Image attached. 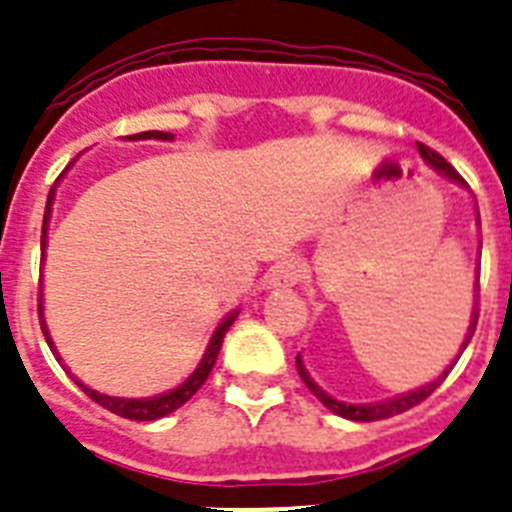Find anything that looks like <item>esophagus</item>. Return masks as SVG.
Masks as SVG:
<instances>
[{
  "mask_svg": "<svg viewBox=\"0 0 512 512\" xmlns=\"http://www.w3.org/2000/svg\"><path fill=\"white\" fill-rule=\"evenodd\" d=\"M303 275V265L296 257H288V260L273 265L270 275H267V283L270 288H288V285H296Z\"/></svg>",
  "mask_w": 512,
  "mask_h": 512,
  "instance_id": "obj_1",
  "label": "esophagus"
}]
</instances>
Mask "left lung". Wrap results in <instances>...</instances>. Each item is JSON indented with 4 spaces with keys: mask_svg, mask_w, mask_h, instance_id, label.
<instances>
[{
    "mask_svg": "<svg viewBox=\"0 0 512 512\" xmlns=\"http://www.w3.org/2000/svg\"><path fill=\"white\" fill-rule=\"evenodd\" d=\"M418 153H421V158L426 160V163L431 165V168H436V170H439V173L449 176L451 181L464 183V178L459 176L457 170L451 168V165L446 163V160L441 158L439 153H436V150H431V147H426V145H421V142H418ZM477 301H480V283H477ZM477 313H480V303H474L472 321H469V331H467V339H464L462 349L467 347L469 339H472V336H474V329H477ZM296 367H298V375H301V380L306 382V388L311 390V393L316 395V398H319L321 403H324L326 408H329V411H334L336 416L349 418V421H380V418H390V416H398V413H405V411H408V408H413V405L423 403V400H426L428 395L434 393V390L439 388L441 382L446 380V375H449V372H451V367H449V370H444V375H441L439 380L428 382V385H423V388L413 390V393L398 395V398L382 400V403H372V405H347V403H339V400H334V398H331V395H326L324 390H321L319 385H316V382L311 380V377H308L306 367H303L301 354H298V357H296Z\"/></svg>",
    "mask_w": 512,
    "mask_h": 512,
    "instance_id": "8db88e82",
    "label": "left lung"
}]
</instances>
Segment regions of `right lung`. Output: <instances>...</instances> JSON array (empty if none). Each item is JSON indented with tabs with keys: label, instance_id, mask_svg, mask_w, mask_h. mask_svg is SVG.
Returning a JSON list of instances; mask_svg holds the SVG:
<instances>
[{
	"label": "right lung",
	"instance_id": "add662e5",
	"mask_svg": "<svg viewBox=\"0 0 512 512\" xmlns=\"http://www.w3.org/2000/svg\"><path fill=\"white\" fill-rule=\"evenodd\" d=\"M127 140H173V135L170 132H158V130H150V132H140V135H130ZM53 196H55V186L50 188L48 193V204H45V216H43V237H40V247H43V255H45V234H48V219H50V206H53ZM38 316H40V329H43L45 334V342H48V347L53 349V342H50V334H48V326H45V319H43V293L38 296ZM234 319H237V313H232V316H227V319L219 324V329L214 331V336H211L209 342V349H206L204 359H201V365L196 367V372H193L191 377H188L186 382H183L181 388L170 390V393H163L158 395V398H142V400H132V398H112V395H101L96 393V390L86 388L84 382H78L76 377V385L81 390H84L86 395H89L94 403H99L101 408H107V411L117 413V416L122 418H130V421H155V418H163L168 416V413H173L176 408H181L183 403H188V400L193 398V393L201 388L206 382V377L211 375V370H214V362L216 357H219V349H222V342H224V334L229 331V326L234 324ZM61 359V357H58Z\"/></svg>",
	"mask_w": 512,
	"mask_h": 512
}]
</instances>
